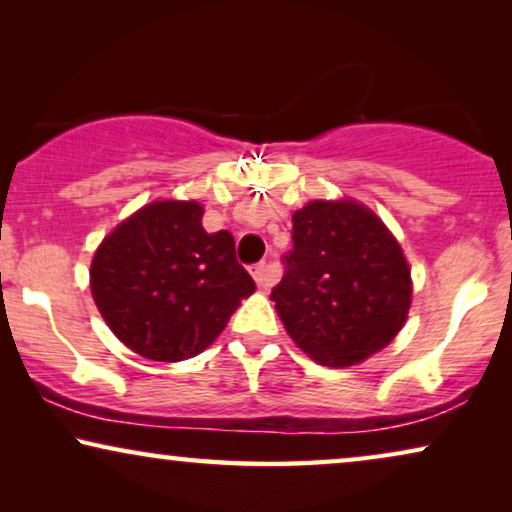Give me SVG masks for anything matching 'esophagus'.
<instances>
[{
    "mask_svg": "<svg viewBox=\"0 0 512 512\" xmlns=\"http://www.w3.org/2000/svg\"><path fill=\"white\" fill-rule=\"evenodd\" d=\"M251 275H254L256 284L261 286V289H270V286L275 284V272H272L265 263L254 265V270H251Z\"/></svg>",
    "mask_w": 512,
    "mask_h": 512,
    "instance_id": "34e87169",
    "label": "esophagus"
}]
</instances>
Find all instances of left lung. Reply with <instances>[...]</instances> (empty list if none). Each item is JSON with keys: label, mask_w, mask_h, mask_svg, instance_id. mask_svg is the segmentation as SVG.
I'll list each match as a JSON object with an SVG mask.
<instances>
[{"label": "left lung", "mask_w": 512, "mask_h": 512, "mask_svg": "<svg viewBox=\"0 0 512 512\" xmlns=\"http://www.w3.org/2000/svg\"><path fill=\"white\" fill-rule=\"evenodd\" d=\"M291 237L270 298L293 342L331 368L387 347L412 298L408 261L387 226L354 200H314L293 214Z\"/></svg>", "instance_id": "obj_1"}]
</instances>
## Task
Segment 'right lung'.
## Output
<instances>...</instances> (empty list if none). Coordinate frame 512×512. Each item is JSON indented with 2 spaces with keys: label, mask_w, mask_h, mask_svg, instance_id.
<instances>
[{
  "label": "right lung",
  "mask_w": 512,
  "mask_h": 512,
  "mask_svg": "<svg viewBox=\"0 0 512 512\" xmlns=\"http://www.w3.org/2000/svg\"><path fill=\"white\" fill-rule=\"evenodd\" d=\"M195 200H158L104 237L90 265L95 305L118 340L151 361H184L219 338L256 291L228 230L207 233Z\"/></svg>",
  "instance_id": "add662e5"
}]
</instances>
